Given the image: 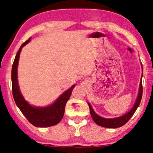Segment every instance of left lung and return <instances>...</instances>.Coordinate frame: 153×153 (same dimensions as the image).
Returning <instances> with one entry per match:
<instances>
[{"mask_svg": "<svg viewBox=\"0 0 153 153\" xmlns=\"http://www.w3.org/2000/svg\"><path fill=\"white\" fill-rule=\"evenodd\" d=\"M142 96H143V83H142L141 80L140 84V88H139L137 99L136 100V102H135L134 106H133L132 108H131V109L129 111V112H127L126 114L123 115L122 117H117V118L113 119H106L100 117V116L98 115L97 114H96V112H95L94 109L92 108L90 103H88V104L89 108H90V113L91 117H92L93 120H94L98 125L106 128H117L122 127L123 125H124V124L130 119L131 117H132L133 114H134V112L136 111L137 108L138 106H140V101H141L142 99Z\"/></svg>", "mask_w": 153, "mask_h": 153, "instance_id": "8db88e82", "label": "left lung"}]
</instances>
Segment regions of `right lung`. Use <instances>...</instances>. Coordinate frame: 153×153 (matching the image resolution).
<instances>
[{
	"mask_svg": "<svg viewBox=\"0 0 153 153\" xmlns=\"http://www.w3.org/2000/svg\"><path fill=\"white\" fill-rule=\"evenodd\" d=\"M30 39L31 38H29L27 41L23 43V45L19 48L13 61L11 71L12 93H13L16 104L31 124L38 127H51V126L56 125L62 120L65 113L66 103L71 97L72 91L75 85H72L68 90L63 93L52 104L48 106H33L25 101L19 87L18 78H17V68H18L19 56H20L22 47L30 42Z\"/></svg>",
	"mask_w": 153,
	"mask_h": 153,
	"instance_id": "add662e5",
	"label": "right lung"
}]
</instances>
